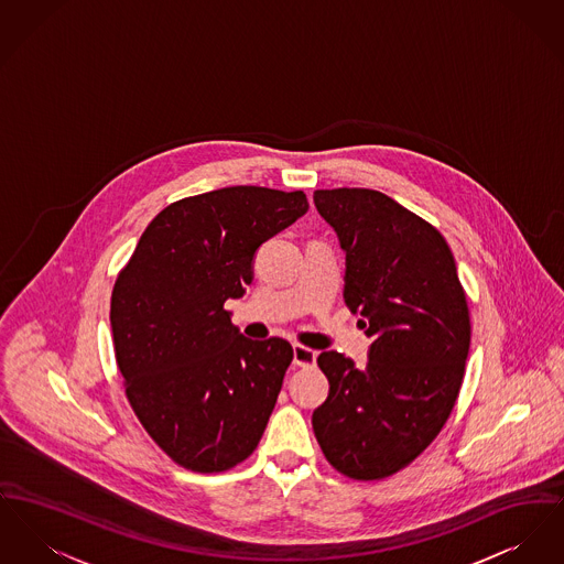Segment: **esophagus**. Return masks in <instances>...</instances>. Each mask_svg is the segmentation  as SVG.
I'll use <instances>...</instances> for the list:
<instances>
[{"label":"esophagus","mask_w":564,"mask_h":564,"mask_svg":"<svg viewBox=\"0 0 564 564\" xmlns=\"http://www.w3.org/2000/svg\"><path fill=\"white\" fill-rule=\"evenodd\" d=\"M315 360H317V351L304 345H294V365L308 368V366H315Z\"/></svg>","instance_id":"obj_1"}]
</instances>
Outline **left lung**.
<instances>
[{"mask_svg":"<svg viewBox=\"0 0 564 564\" xmlns=\"http://www.w3.org/2000/svg\"><path fill=\"white\" fill-rule=\"evenodd\" d=\"M317 213L345 253L343 296L372 338L365 368L338 351L317 365L330 381L313 411L328 463L354 479H381L415 460L460 392L470 319L445 238L375 189H319Z\"/></svg>","mask_w":564,"mask_h":564,"instance_id":"1","label":"left lung"}]
</instances>
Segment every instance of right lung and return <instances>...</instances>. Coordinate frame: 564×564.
<instances>
[{
	"mask_svg": "<svg viewBox=\"0 0 564 564\" xmlns=\"http://www.w3.org/2000/svg\"><path fill=\"white\" fill-rule=\"evenodd\" d=\"M308 210L302 192L224 187L166 206L119 272L110 326L126 394L181 466L221 473L258 447L294 349L251 340L226 300L242 299L268 238Z\"/></svg>",
	"mask_w": 564,
	"mask_h": 564,
	"instance_id": "right-lung-1",
	"label": "right lung"
}]
</instances>
